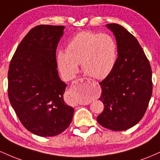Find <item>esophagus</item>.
<instances>
[{
  "label": "esophagus",
  "mask_w": 160,
  "mask_h": 160,
  "mask_svg": "<svg viewBox=\"0 0 160 160\" xmlns=\"http://www.w3.org/2000/svg\"><path fill=\"white\" fill-rule=\"evenodd\" d=\"M87 80V82H89V83H90L91 85H94V86H96L97 84H98V83H97L96 82L94 81V80H90V79H79V80H77V81L74 82V83L76 84L77 82H78V81H82V80Z\"/></svg>",
  "instance_id": "1"
}]
</instances>
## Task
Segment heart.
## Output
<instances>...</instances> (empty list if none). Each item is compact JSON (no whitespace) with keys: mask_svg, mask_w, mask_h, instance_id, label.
<instances>
[{"mask_svg":"<svg viewBox=\"0 0 160 160\" xmlns=\"http://www.w3.org/2000/svg\"><path fill=\"white\" fill-rule=\"evenodd\" d=\"M117 60V46L111 36L91 32L78 33L68 43L66 52L60 51L57 63L66 78L78 73L81 63L83 72L95 79H103L111 73Z\"/></svg>","mask_w":160,"mask_h":160,"instance_id":"b5f03b06","label":"heart"}]
</instances>
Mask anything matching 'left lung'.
Returning <instances> with one entry per match:
<instances>
[{
  "label": "left lung",
  "mask_w": 160,
  "mask_h": 160,
  "mask_svg": "<svg viewBox=\"0 0 160 160\" xmlns=\"http://www.w3.org/2000/svg\"><path fill=\"white\" fill-rule=\"evenodd\" d=\"M117 45V59L107 78L99 82L104 111L97 117L101 126L123 131L144 117L152 95V71L136 38L118 24H108Z\"/></svg>",
  "instance_id": "obj_1"
}]
</instances>
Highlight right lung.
I'll list each match as a JSON object with an SVG mask.
<instances>
[{
    "mask_svg": "<svg viewBox=\"0 0 160 160\" xmlns=\"http://www.w3.org/2000/svg\"><path fill=\"white\" fill-rule=\"evenodd\" d=\"M65 26L41 25L18 46L8 71V96L20 122L41 137L59 135L74 109L64 101L66 86L58 76L56 52Z\"/></svg>",
    "mask_w": 160,
    "mask_h": 160,
    "instance_id": "add662e5",
    "label": "right lung"
}]
</instances>
